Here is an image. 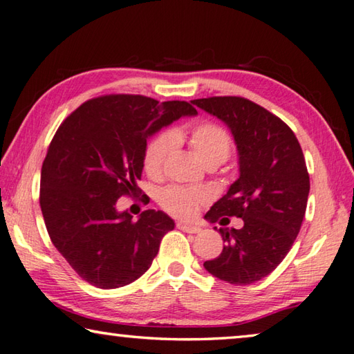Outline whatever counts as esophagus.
Returning a JSON list of instances; mask_svg holds the SVG:
<instances>
[{
    "label": "esophagus",
    "mask_w": 354,
    "mask_h": 354,
    "mask_svg": "<svg viewBox=\"0 0 354 354\" xmlns=\"http://www.w3.org/2000/svg\"><path fill=\"white\" fill-rule=\"evenodd\" d=\"M176 227L179 230H183V232H187V234H198L199 229L198 226H194V224H187V223H178Z\"/></svg>",
    "instance_id": "1"
}]
</instances>
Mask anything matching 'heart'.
<instances>
[{"label":"heart","mask_w":354,"mask_h":354,"mask_svg":"<svg viewBox=\"0 0 354 354\" xmlns=\"http://www.w3.org/2000/svg\"><path fill=\"white\" fill-rule=\"evenodd\" d=\"M187 140L192 150L205 165L210 162L221 164L226 160L232 150V139L221 125L214 122H201L192 130L162 131L149 140L145 145L142 165L150 178H159L164 170V164L176 142ZM158 201L165 212L178 218H192L198 209L209 201L204 190L169 185L159 192Z\"/></svg>","instance_id":"b5f03b06"}]
</instances>
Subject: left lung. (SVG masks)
<instances>
[{
	"mask_svg": "<svg viewBox=\"0 0 354 354\" xmlns=\"http://www.w3.org/2000/svg\"><path fill=\"white\" fill-rule=\"evenodd\" d=\"M192 104L230 128L240 159V178L204 216L224 226L223 252L204 268L227 283L250 285L271 274L297 239L310 194L304 151L291 128L252 100L223 95ZM229 216L241 217L243 227L226 228Z\"/></svg>",
	"mask_w": 354,
	"mask_h": 354,
	"instance_id": "left-lung-1",
	"label": "left lung"
}]
</instances>
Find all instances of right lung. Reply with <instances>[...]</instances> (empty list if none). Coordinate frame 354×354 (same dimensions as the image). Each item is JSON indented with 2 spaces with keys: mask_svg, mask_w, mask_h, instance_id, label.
I'll return each instance as SVG.
<instances>
[{
  "mask_svg": "<svg viewBox=\"0 0 354 354\" xmlns=\"http://www.w3.org/2000/svg\"><path fill=\"white\" fill-rule=\"evenodd\" d=\"M195 114L189 102L110 94L85 102L62 122L43 160L40 207L50 241L88 283L125 286L151 266L175 223L153 209L134 221L115 204L142 195L136 183L147 139Z\"/></svg>",
  "mask_w": 354,
  "mask_h": 354,
  "instance_id": "1",
  "label": "right lung"
}]
</instances>
